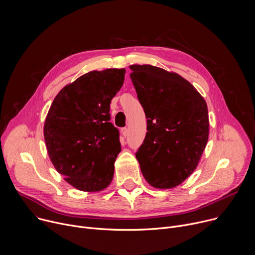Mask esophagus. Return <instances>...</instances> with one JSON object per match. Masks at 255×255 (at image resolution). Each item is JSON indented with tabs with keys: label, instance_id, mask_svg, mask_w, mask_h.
Returning a JSON list of instances; mask_svg holds the SVG:
<instances>
[{
	"label": "esophagus",
	"instance_id": "obj_1",
	"mask_svg": "<svg viewBox=\"0 0 255 255\" xmlns=\"http://www.w3.org/2000/svg\"><path fill=\"white\" fill-rule=\"evenodd\" d=\"M128 133H129V130H128V128H127V127H124V128L122 129V135H123L124 137H126V136L128 135Z\"/></svg>",
	"mask_w": 255,
	"mask_h": 255
}]
</instances>
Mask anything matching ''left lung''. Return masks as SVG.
<instances>
[{
    "label": "left lung",
    "instance_id": "8db88e82",
    "mask_svg": "<svg viewBox=\"0 0 255 255\" xmlns=\"http://www.w3.org/2000/svg\"><path fill=\"white\" fill-rule=\"evenodd\" d=\"M131 81L147 119L136 158L147 183L178 186L196 169L209 136L206 101L184 78L152 65H131Z\"/></svg>",
    "mask_w": 255,
    "mask_h": 255
}]
</instances>
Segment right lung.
<instances>
[{"mask_svg": "<svg viewBox=\"0 0 255 255\" xmlns=\"http://www.w3.org/2000/svg\"><path fill=\"white\" fill-rule=\"evenodd\" d=\"M125 72H88L64 87L51 104L44 124L47 151L56 170L78 190L98 192L112 181L121 143L110 122V104Z\"/></svg>", "mask_w": 255, "mask_h": 255, "instance_id": "add662e5", "label": "right lung"}]
</instances>
